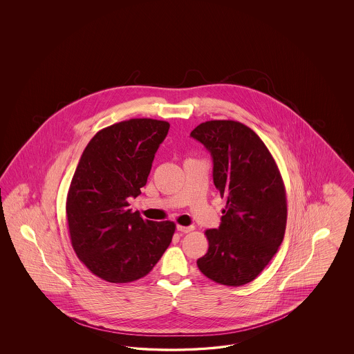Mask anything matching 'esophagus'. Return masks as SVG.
<instances>
[{
	"label": "esophagus",
	"mask_w": 354,
	"mask_h": 354,
	"mask_svg": "<svg viewBox=\"0 0 354 354\" xmlns=\"http://www.w3.org/2000/svg\"><path fill=\"white\" fill-rule=\"evenodd\" d=\"M194 230L193 225H178V231H180L183 234H188Z\"/></svg>",
	"instance_id": "esophagus-1"
}]
</instances>
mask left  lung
<instances>
[{"instance_id": "8db88e82", "label": "left lung", "mask_w": 354, "mask_h": 354, "mask_svg": "<svg viewBox=\"0 0 354 354\" xmlns=\"http://www.w3.org/2000/svg\"><path fill=\"white\" fill-rule=\"evenodd\" d=\"M213 158V180L227 204L221 225L206 230L209 249L197 259L206 278L240 287L254 280L280 247L287 197L278 166L253 129L209 120L191 132Z\"/></svg>"}]
</instances>
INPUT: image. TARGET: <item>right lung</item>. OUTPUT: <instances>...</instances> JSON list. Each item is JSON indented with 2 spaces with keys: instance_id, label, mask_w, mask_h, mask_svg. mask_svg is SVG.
<instances>
[{
  "instance_id": "add662e5",
  "label": "right lung",
  "mask_w": 354,
  "mask_h": 354,
  "mask_svg": "<svg viewBox=\"0 0 354 354\" xmlns=\"http://www.w3.org/2000/svg\"><path fill=\"white\" fill-rule=\"evenodd\" d=\"M169 129L157 119L119 122L98 131L80 157L67 193V225L76 256L98 278H142L171 243L174 222L144 221L129 207Z\"/></svg>"
}]
</instances>
